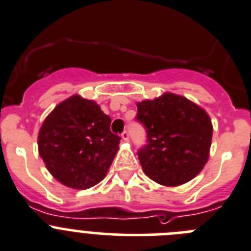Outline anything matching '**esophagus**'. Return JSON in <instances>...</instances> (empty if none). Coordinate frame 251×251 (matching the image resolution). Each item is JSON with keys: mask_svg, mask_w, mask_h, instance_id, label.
I'll return each instance as SVG.
<instances>
[{"mask_svg": "<svg viewBox=\"0 0 251 251\" xmlns=\"http://www.w3.org/2000/svg\"><path fill=\"white\" fill-rule=\"evenodd\" d=\"M121 139H123L125 142H127L128 140H130V135H128L127 131H124V132L121 133Z\"/></svg>", "mask_w": 251, "mask_h": 251, "instance_id": "obj_1", "label": "esophagus"}]
</instances>
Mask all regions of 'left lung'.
Masks as SVG:
<instances>
[{
  "label": "left lung",
  "mask_w": 251,
  "mask_h": 251,
  "mask_svg": "<svg viewBox=\"0 0 251 251\" xmlns=\"http://www.w3.org/2000/svg\"><path fill=\"white\" fill-rule=\"evenodd\" d=\"M136 121L146 130L137 151L152 181L175 187L194 178L209 157L213 127L207 112L175 94L137 102Z\"/></svg>",
  "instance_id": "left-lung-1"
}]
</instances>
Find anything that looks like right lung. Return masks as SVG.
Returning <instances> with one entry per match:
<instances>
[{"mask_svg":"<svg viewBox=\"0 0 251 251\" xmlns=\"http://www.w3.org/2000/svg\"><path fill=\"white\" fill-rule=\"evenodd\" d=\"M111 119L99 105L79 95L64 100L39 130L38 150L51 176L64 186L88 189L99 183L119 150Z\"/></svg>","mask_w":251,"mask_h":251,"instance_id":"1","label":"right lung"}]
</instances>
